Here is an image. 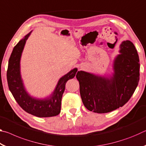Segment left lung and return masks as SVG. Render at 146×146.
<instances>
[{
	"instance_id": "left-lung-1",
	"label": "left lung",
	"mask_w": 146,
	"mask_h": 146,
	"mask_svg": "<svg viewBox=\"0 0 146 146\" xmlns=\"http://www.w3.org/2000/svg\"><path fill=\"white\" fill-rule=\"evenodd\" d=\"M119 52L113 62L112 76L78 71L76 77L80 84V97L90 111L106 113L122 107L137 87L140 63L134 44L129 40L123 41Z\"/></svg>"
}]
</instances>
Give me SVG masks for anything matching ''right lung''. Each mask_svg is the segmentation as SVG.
Returning a JSON list of instances; mask_svg holds the SVG:
<instances>
[{"label":"right lung","mask_w":146,"mask_h":146,"mask_svg":"<svg viewBox=\"0 0 146 146\" xmlns=\"http://www.w3.org/2000/svg\"><path fill=\"white\" fill-rule=\"evenodd\" d=\"M31 33V31L19 42L11 54L7 71L8 87L17 102L27 113L38 117H54L60 113L62 97L66 82L75 77L78 70L74 68L59 79L55 90L49 97L39 99L29 95L22 80L20 62L26 40Z\"/></svg>","instance_id":"1"}]
</instances>
